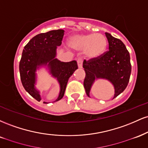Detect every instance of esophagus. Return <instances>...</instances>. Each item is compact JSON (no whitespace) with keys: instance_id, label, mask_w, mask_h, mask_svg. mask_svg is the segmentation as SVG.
I'll list each match as a JSON object with an SVG mask.
<instances>
[{"instance_id":"34e87169","label":"esophagus","mask_w":148,"mask_h":148,"mask_svg":"<svg viewBox=\"0 0 148 148\" xmlns=\"http://www.w3.org/2000/svg\"><path fill=\"white\" fill-rule=\"evenodd\" d=\"M77 64H78V67H79V68H82L83 59L81 58H79L77 60Z\"/></svg>"}]
</instances>
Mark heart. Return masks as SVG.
I'll return each instance as SVG.
<instances>
[{
	"label": "heart",
	"instance_id": "obj_1",
	"mask_svg": "<svg viewBox=\"0 0 148 148\" xmlns=\"http://www.w3.org/2000/svg\"><path fill=\"white\" fill-rule=\"evenodd\" d=\"M69 43L73 49L84 50V54L88 58H95L104 52L107 40L101 33L84 34L72 37Z\"/></svg>",
	"mask_w": 148,
	"mask_h": 148
}]
</instances>
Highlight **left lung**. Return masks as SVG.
Here are the masks:
<instances>
[{
    "mask_svg": "<svg viewBox=\"0 0 148 148\" xmlns=\"http://www.w3.org/2000/svg\"><path fill=\"white\" fill-rule=\"evenodd\" d=\"M108 42V51L95 58L84 60L83 67L86 72L84 86L90 97V92L96 79H107L113 85V99L125 90L130 81L132 65L130 53L120 40L105 33Z\"/></svg>",
    "mask_w": 148,
    "mask_h": 148,
    "instance_id": "8db88e82",
    "label": "left lung"
}]
</instances>
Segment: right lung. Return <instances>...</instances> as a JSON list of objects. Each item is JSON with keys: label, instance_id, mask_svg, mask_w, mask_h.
Masks as SVG:
<instances>
[{"label": "right lung", "instance_id": "right-lung-1", "mask_svg": "<svg viewBox=\"0 0 148 148\" xmlns=\"http://www.w3.org/2000/svg\"><path fill=\"white\" fill-rule=\"evenodd\" d=\"M64 32L63 30L59 29L38 34L30 40L23 50L19 62L22 85L25 90L38 101L41 100V97L40 92L35 87V72L40 66L47 65L50 74L56 78L60 85V93L55 101L63 97L69 78L78 69L76 60L64 62L56 58L57 47L62 44Z\"/></svg>", "mask_w": 148, "mask_h": 148}]
</instances>
